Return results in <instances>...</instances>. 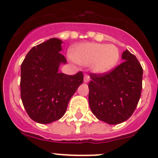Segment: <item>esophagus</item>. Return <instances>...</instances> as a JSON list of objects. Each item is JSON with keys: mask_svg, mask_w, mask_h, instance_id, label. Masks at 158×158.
<instances>
[{"mask_svg": "<svg viewBox=\"0 0 158 158\" xmlns=\"http://www.w3.org/2000/svg\"><path fill=\"white\" fill-rule=\"evenodd\" d=\"M89 81V76L88 74L84 75V82H88Z\"/></svg>", "mask_w": 158, "mask_h": 158, "instance_id": "1", "label": "esophagus"}]
</instances>
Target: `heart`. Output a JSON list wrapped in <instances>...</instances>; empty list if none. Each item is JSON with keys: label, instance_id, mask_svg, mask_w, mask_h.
Here are the masks:
<instances>
[{"label": "heart", "instance_id": "obj_1", "mask_svg": "<svg viewBox=\"0 0 158 158\" xmlns=\"http://www.w3.org/2000/svg\"><path fill=\"white\" fill-rule=\"evenodd\" d=\"M73 59L81 65H92L95 73H105L117 64L120 51L113 45L84 43L73 50Z\"/></svg>", "mask_w": 158, "mask_h": 158}]
</instances>
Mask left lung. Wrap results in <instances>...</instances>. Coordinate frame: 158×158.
I'll return each mask as SVG.
<instances>
[{
  "mask_svg": "<svg viewBox=\"0 0 158 158\" xmlns=\"http://www.w3.org/2000/svg\"><path fill=\"white\" fill-rule=\"evenodd\" d=\"M124 62L105 73H90L89 102L93 114L109 124H118L131 116L142 90L143 69L126 49Z\"/></svg>",
  "mask_w": 158,
  "mask_h": 158,
  "instance_id": "8db88e82",
  "label": "left lung"
}]
</instances>
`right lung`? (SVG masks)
<instances>
[{"instance_id": "1", "label": "right lung", "mask_w": 158, "mask_h": 158, "mask_svg": "<svg viewBox=\"0 0 158 158\" xmlns=\"http://www.w3.org/2000/svg\"><path fill=\"white\" fill-rule=\"evenodd\" d=\"M62 42L58 38L33 47L21 66V98L31 119L49 123L59 120L66 111L69 99L83 82V73H59L66 59L60 53Z\"/></svg>"}]
</instances>
